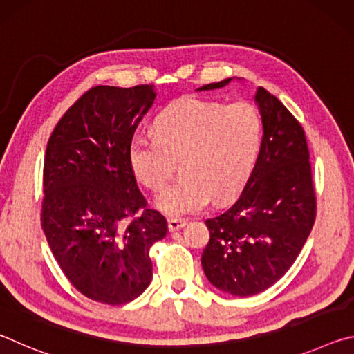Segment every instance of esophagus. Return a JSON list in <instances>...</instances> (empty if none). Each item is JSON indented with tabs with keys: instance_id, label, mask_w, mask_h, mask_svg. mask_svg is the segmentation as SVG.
<instances>
[{
	"instance_id": "34e87169",
	"label": "esophagus",
	"mask_w": 354,
	"mask_h": 354,
	"mask_svg": "<svg viewBox=\"0 0 354 354\" xmlns=\"http://www.w3.org/2000/svg\"><path fill=\"white\" fill-rule=\"evenodd\" d=\"M185 223H187V221L181 220V218H169V230L171 232L178 231V230H181V227H184Z\"/></svg>"
}]
</instances>
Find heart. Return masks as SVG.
<instances>
[{
	"mask_svg": "<svg viewBox=\"0 0 354 354\" xmlns=\"http://www.w3.org/2000/svg\"><path fill=\"white\" fill-rule=\"evenodd\" d=\"M154 137L137 134L128 162L137 181L159 192L181 160L183 181L167 187L156 207L170 217L205 211L241 192L253 173L262 143V120L245 101L223 104L201 98L171 103L154 120Z\"/></svg>",
	"mask_w": 354,
	"mask_h": 354,
	"instance_id": "b5f03b06",
	"label": "heart"
}]
</instances>
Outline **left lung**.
<instances>
[{
	"instance_id": "left-lung-1",
	"label": "left lung",
	"mask_w": 354,
	"mask_h": 354,
	"mask_svg": "<svg viewBox=\"0 0 354 354\" xmlns=\"http://www.w3.org/2000/svg\"><path fill=\"white\" fill-rule=\"evenodd\" d=\"M231 81L196 91H215ZM254 101L263 129L259 158L237 200L206 220L211 239L201 256L209 283L237 297L256 295L284 277L313 230L317 209L301 124L263 87Z\"/></svg>"
}]
</instances>
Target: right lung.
<instances>
[{
	"label": "right lung",
	"mask_w": 354,
	"mask_h": 354,
	"mask_svg": "<svg viewBox=\"0 0 354 354\" xmlns=\"http://www.w3.org/2000/svg\"><path fill=\"white\" fill-rule=\"evenodd\" d=\"M154 86H97L59 120L44 164L41 227L59 267L93 301L129 303L153 278L149 248L167 220L137 187L128 147Z\"/></svg>",
	"instance_id": "1"
}]
</instances>
